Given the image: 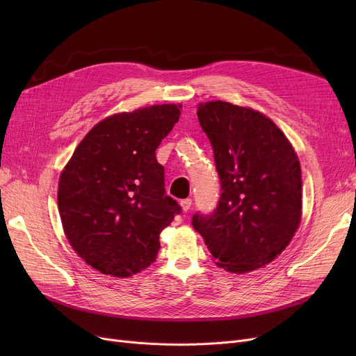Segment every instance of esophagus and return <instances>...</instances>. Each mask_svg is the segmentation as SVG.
Listing matches in <instances>:
<instances>
[{"instance_id": "1", "label": "esophagus", "mask_w": 356, "mask_h": 356, "mask_svg": "<svg viewBox=\"0 0 356 356\" xmlns=\"http://www.w3.org/2000/svg\"><path fill=\"white\" fill-rule=\"evenodd\" d=\"M180 207L184 212H189L192 208V199H183L180 200Z\"/></svg>"}]
</instances>
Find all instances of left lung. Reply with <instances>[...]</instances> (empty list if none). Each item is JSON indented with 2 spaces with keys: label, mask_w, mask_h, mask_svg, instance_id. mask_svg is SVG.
I'll return each instance as SVG.
<instances>
[{
  "label": "left lung",
  "mask_w": 356,
  "mask_h": 356,
  "mask_svg": "<svg viewBox=\"0 0 356 356\" xmlns=\"http://www.w3.org/2000/svg\"><path fill=\"white\" fill-rule=\"evenodd\" d=\"M220 180L216 209L192 225L216 266L254 271L282 254L302 219V168L294 148L270 118L223 101L200 104Z\"/></svg>",
  "instance_id": "1"
}]
</instances>
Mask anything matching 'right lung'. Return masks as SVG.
<instances>
[{
	"label": "right lung",
	"instance_id": "right-lung-1",
	"mask_svg": "<svg viewBox=\"0 0 356 356\" xmlns=\"http://www.w3.org/2000/svg\"><path fill=\"white\" fill-rule=\"evenodd\" d=\"M180 105H152L108 117L79 143L60 175L58 207L72 248L85 263L129 277L154 263L160 232L181 212L164 189L156 159Z\"/></svg>",
	"mask_w": 356,
	"mask_h": 356
}]
</instances>
